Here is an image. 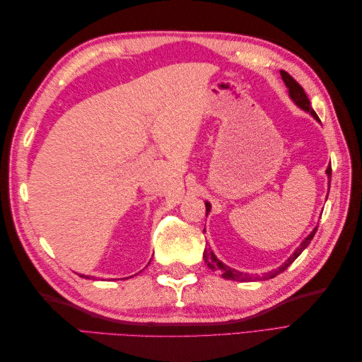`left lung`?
<instances>
[{
    "label": "left lung",
    "instance_id": "obj_1",
    "mask_svg": "<svg viewBox=\"0 0 362 362\" xmlns=\"http://www.w3.org/2000/svg\"><path fill=\"white\" fill-rule=\"evenodd\" d=\"M281 76H282L284 83H286V86H287L288 95H290L291 100L294 101V104L298 105V107H300L302 110L308 112L315 120H319V122H320L319 116H317V113L313 110V107H311V104H310L308 96H306V93H305V90H303V87H302L298 81H296V80L293 78V76H291L288 72H286V71H281ZM326 173H327V178H329V182H331V173H332L331 166L326 169ZM205 208H206V214L210 213V210H211L210 202H205ZM204 231H205V229H204ZM315 231H317V228L313 229V233L303 240V242L300 243V246L293 252V255H291L286 262H284L282 266H279L276 270H272V272H269V273H264V275H262V276H252V275H247V273H242V272H238V270H234V269H231V267H228L226 264H223V262H222L221 259H217V257L214 255V252H213L210 247H205V250H204V261H205V264H206L208 267H210V269L214 270V272L221 273L222 278H225V279L242 281V282H249V281H254V279H258V281L272 279V278H275L276 275H279V273H282L284 270H286V269L291 264V262L302 254V252L305 250V247H308V245L311 243V240H313Z\"/></svg>",
    "mask_w": 362,
    "mask_h": 362
}]
</instances>
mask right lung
Returning a JSON list of instances; mask_svg holds the SVG:
<instances>
[{
    "label": "right lung",
    "mask_w": 362,
    "mask_h": 362,
    "mask_svg": "<svg viewBox=\"0 0 362 362\" xmlns=\"http://www.w3.org/2000/svg\"><path fill=\"white\" fill-rule=\"evenodd\" d=\"M80 276H81V278H86V279H92L90 276H87V275H86V276H84V275H80Z\"/></svg>",
    "instance_id": "1"
}]
</instances>
